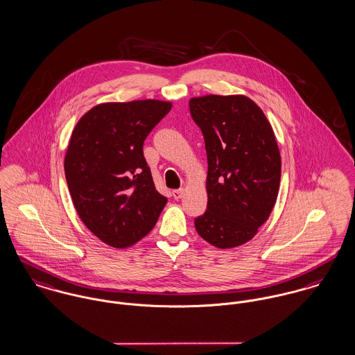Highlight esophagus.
Here are the masks:
<instances>
[{"label": "esophagus", "instance_id": "obj_1", "mask_svg": "<svg viewBox=\"0 0 355 355\" xmlns=\"http://www.w3.org/2000/svg\"><path fill=\"white\" fill-rule=\"evenodd\" d=\"M171 196H173V198H174V200H180V198L184 196V189H177V191H173Z\"/></svg>", "mask_w": 355, "mask_h": 355}]
</instances>
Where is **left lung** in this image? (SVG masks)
I'll list each match as a JSON object with an SVG mask.
<instances>
[{"label": "left lung", "mask_w": 355, "mask_h": 355, "mask_svg": "<svg viewBox=\"0 0 355 355\" xmlns=\"http://www.w3.org/2000/svg\"><path fill=\"white\" fill-rule=\"evenodd\" d=\"M202 132L208 205L194 218L211 245L230 248L248 242L269 218L281 178V157L270 123L245 96H205L189 103Z\"/></svg>", "instance_id": "1"}]
</instances>
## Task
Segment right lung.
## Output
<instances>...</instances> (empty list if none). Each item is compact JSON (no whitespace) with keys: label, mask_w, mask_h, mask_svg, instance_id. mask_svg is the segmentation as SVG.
Wrapping results in <instances>:
<instances>
[{"label":"right lung","mask_w":355,"mask_h":355,"mask_svg":"<svg viewBox=\"0 0 355 355\" xmlns=\"http://www.w3.org/2000/svg\"><path fill=\"white\" fill-rule=\"evenodd\" d=\"M170 110L158 100L101 104L83 114L71 134L67 187L83 224L107 245L139 242L167 202L154 185L143 144Z\"/></svg>","instance_id":"obj_1"}]
</instances>
